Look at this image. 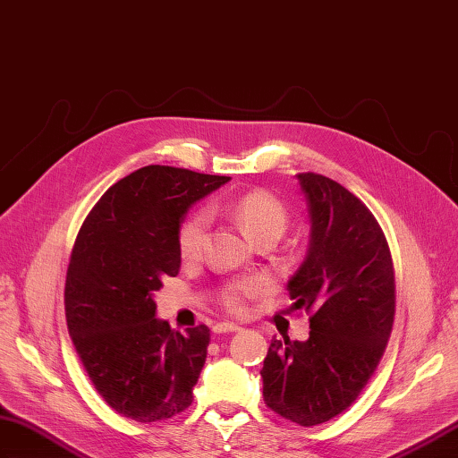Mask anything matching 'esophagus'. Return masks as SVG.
I'll list each match as a JSON object with an SVG mask.
<instances>
[{
  "mask_svg": "<svg viewBox=\"0 0 458 458\" xmlns=\"http://www.w3.org/2000/svg\"><path fill=\"white\" fill-rule=\"evenodd\" d=\"M213 331H215L216 335H222V333H236V331H240V327H238L236 323H216V325L213 327Z\"/></svg>",
  "mask_w": 458,
  "mask_h": 458,
  "instance_id": "34e87169",
  "label": "esophagus"
}]
</instances>
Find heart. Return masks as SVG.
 Listing matches in <instances>:
<instances>
[{"instance_id":"heart-1","label":"heart","mask_w":458,"mask_h":458,"mask_svg":"<svg viewBox=\"0 0 458 458\" xmlns=\"http://www.w3.org/2000/svg\"><path fill=\"white\" fill-rule=\"evenodd\" d=\"M228 210L250 240H257L259 236H265V233L283 236L288 226L286 208L276 197L265 191L243 193L228 207ZM208 222L210 218L207 210H197L195 215H191L182 225L178 242L185 259H195V257L201 255L208 232ZM261 290L263 283H259V280H243V283L232 284L225 292V303L232 311H242L245 308V300L259 294Z\"/></svg>"}]
</instances>
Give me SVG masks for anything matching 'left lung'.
I'll return each instance as SVG.
<instances>
[{"instance_id": "8db88e82", "label": "left lung", "mask_w": 458, "mask_h": 458, "mask_svg": "<svg viewBox=\"0 0 458 458\" xmlns=\"http://www.w3.org/2000/svg\"><path fill=\"white\" fill-rule=\"evenodd\" d=\"M310 242L288 280L290 310H306L308 341H275L263 361L267 406L300 426L329 421L356 401L383 356L394 318L389 245L356 195L319 174H298Z\"/></svg>"}]
</instances>
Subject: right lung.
Wrapping results in <instances>:
<instances>
[{"label": "right lung", "mask_w": 458, "mask_h": 458, "mask_svg": "<svg viewBox=\"0 0 458 458\" xmlns=\"http://www.w3.org/2000/svg\"><path fill=\"white\" fill-rule=\"evenodd\" d=\"M228 175L145 166L114 183L79 230L65 278V318L98 394L135 421L166 420L193 403L208 327L178 333L157 318L155 292L180 271V228Z\"/></svg>", "instance_id": "1"}]
</instances>
